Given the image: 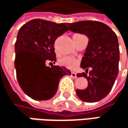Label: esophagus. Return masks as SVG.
Returning <instances> with one entry per match:
<instances>
[{"label": "esophagus", "instance_id": "34e87169", "mask_svg": "<svg viewBox=\"0 0 128 128\" xmlns=\"http://www.w3.org/2000/svg\"><path fill=\"white\" fill-rule=\"evenodd\" d=\"M71 76L73 78H77V76H76V74L75 72H72L71 74Z\"/></svg>", "mask_w": 128, "mask_h": 128}]
</instances>
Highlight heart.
Here are the masks:
<instances>
[{"label":"heart","mask_w":128,"mask_h":128,"mask_svg":"<svg viewBox=\"0 0 128 128\" xmlns=\"http://www.w3.org/2000/svg\"><path fill=\"white\" fill-rule=\"evenodd\" d=\"M78 60L72 56H63L60 60V64L70 69H74L78 66Z\"/></svg>","instance_id":"1"}]
</instances>
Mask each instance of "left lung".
<instances>
[{
  "label": "left lung",
  "mask_w": 128,
  "mask_h": 128,
  "mask_svg": "<svg viewBox=\"0 0 128 128\" xmlns=\"http://www.w3.org/2000/svg\"><path fill=\"white\" fill-rule=\"evenodd\" d=\"M69 30L88 37V44L80 67L89 72L77 74L88 80V87L76 90L78 97L86 102H96L110 91L119 73L120 48L115 32L106 24L92 20H82L68 24Z\"/></svg>",
  "instance_id": "obj_1"
}]
</instances>
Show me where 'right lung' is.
Segmentation results:
<instances>
[{
	"mask_svg": "<svg viewBox=\"0 0 128 128\" xmlns=\"http://www.w3.org/2000/svg\"><path fill=\"white\" fill-rule=\"evenodd\" d=\"M68 24L34 19L19 29L14 44L17 79L23 91L34 100L52 99L60 79L72 74L65 67L46 65L55 63L54 42L68 30Z\"/></svg>",
	"mask_w": 128,
	"mask_h": 128,
	"instance_id": "right-lung-1",
	"label": "right lung"
}]
</instances>
